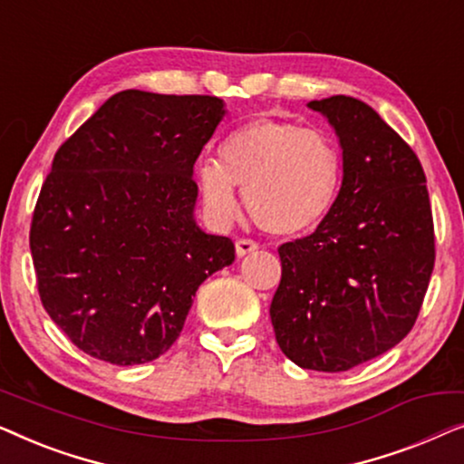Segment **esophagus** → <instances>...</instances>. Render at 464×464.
Here are the masks:
<instances>
[{
    "mask_svg": "<svg viewBox=\"0 0 464 464\" xmlns=\"http://www.w3.org/2000/svg\"><path fill=\"white\" fill-rule=\"evenodd\" d=\"M253 251H257V245L253 243V240H246V238L237 240V256L238 257L249 256V253H253Z\"/></svg>",
    "mask_w": 464,
    "mask_h": 464,
    "instance_id": "obj_1",
    "label": "esophagus"
}]
</instances>
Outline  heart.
Returning <instances> with one entry per match:
<instances>
[{"label": "heart", "mask_w": 464, "mask_h": 464, "mask_svg": "<svg viewBox=\"0 0 464 464\" xmlns=\"http://www.w3.org/2000/svg\"><path fill=\"white\" fill-rule=\"evenodd\" d=\"M202 205L226 226L240 211L238 189L272 237H302L327 218L342 188V154L327 132L287 120H251L224 139L219 162L196 169Z\"/></svg>", "instance_id": "heart-1"}]
</instances>
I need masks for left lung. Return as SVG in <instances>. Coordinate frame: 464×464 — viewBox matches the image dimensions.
I'll return each instance as SVG.
<instances>
[{
	"label": "left lung",
	"instance_id": "left-lung-1",
	"mask_svg": "<svg viewBox=\"0 0 464 464\" xmlns=\"http://www.w3.org/2000/svg\"><path fill=\"white\" fill-rule=\"evenodd\" d=\"M308 107L338 137L342 188L310 237L278 249L270 319L295 365L346 372L414 327L435 264L433 215L420 160L370 105L335 94Z\"/></svg>",
	"mask_w": 464,
	"mask_h": 464
}]
</instances>
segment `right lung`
<instances>
[{
  "label": "right lung",
  "instance_id": "add662e5",
  "mask_svg": "<svg viewBox=\"0 0 464 464\" xmlns=\"http://www.w3.org/2000/svg\"><path fill=\"white\" fill-rule=\"evenodd\" d=\"M226 113L207 94L124 91L54 154L29 245L44 308L80 351L158 359L200 285L234 262L232 240L196 224L194 164Z\"/></svg>",
  "mask_w": 464,
  "mask_h": 464
}]
</instances>
